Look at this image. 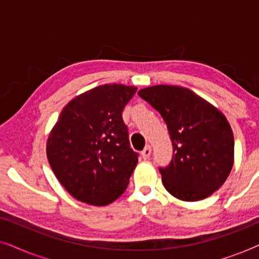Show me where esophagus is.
<instances>
[{
    "instance_id": "obj_1",
    "label": "esophagus",
    "mask_w": 259,
    "mask_h": 259,
    "mask_svg": "<svg viewBox=\"0 0 259 259\" xmlns=\"http://www.w3.org/2000/svg\"><path fill=\"white\" fill-rule=\"evenodd\" d=\"M151 152H152V148L150 145H147V146L143 150V152H141V155H143L144 159H147V158H150Z\"/></svg>"
}]
</instances>
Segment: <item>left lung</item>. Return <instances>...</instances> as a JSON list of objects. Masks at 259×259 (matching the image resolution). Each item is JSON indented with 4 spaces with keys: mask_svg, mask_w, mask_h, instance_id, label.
Instances as JSON below:
<instances>
[{
    "mask_svg": "<svg viewBox=\"0 0 259 259\" xmlns=\"http://www.w3.org/2000/svg\"><path fill=\"white\" fill-rule=\"evenodd\" d=\"M138 95L160 113L167 125L173 154L159 167L173 197L197 201L211 196L228 178L235 140L225 115L192 91L180 86H152Z\"/></svg>",
    "mask_w": 259,
    "mask_h": 259,
    "instance_id": "obj_1",
    "label": "left lung"
}]
</instances>
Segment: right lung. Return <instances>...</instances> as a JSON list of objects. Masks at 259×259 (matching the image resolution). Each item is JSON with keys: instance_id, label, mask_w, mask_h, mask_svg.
<instances>
[{"instance_id": "1", "label": "right lung", "mask_w": 259, "mask_h": 259, "mask_svg": "<svg viewBox=\"0 0 259 259\" xmlns=\"http://www.w3.org/2000/svg\"><path fill=\"white\" fill-rule=\"evenodd\" d=\"M137 87L102 84L65 106L47 141L61 185L77 200L104 206L127 189L139 154L131 148L122 111Z\"/></svg>"}]
</instances>
